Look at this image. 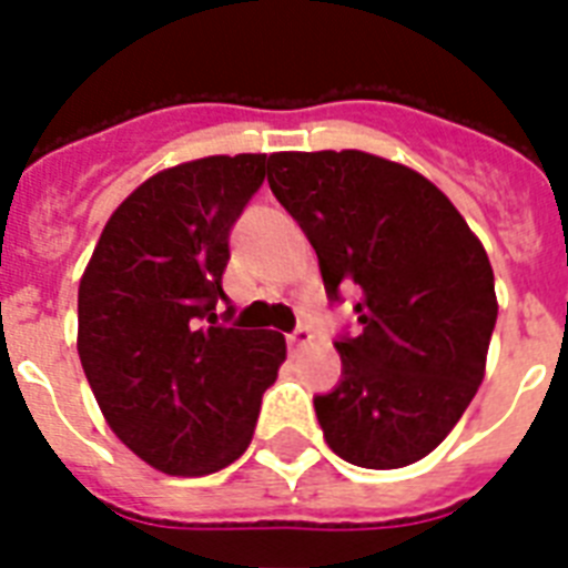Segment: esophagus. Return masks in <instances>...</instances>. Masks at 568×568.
<instances>
[{"instance_id": "esophagus-1", "label": "esophagus", "mask_w": 568, "mask_h": 568, "mask_svg": "<svg viewBox=\"0 0 568 568\" xmlns=\"http://www.w3.org/2000/svg\"><path fill=\"white\" fill-rule=\"evenodd\" d=\"M312 342V329L310 327H297V329H292V333H288V347H294V351H297V347H303V345H310Z\"/></svg>"}]
</instances>
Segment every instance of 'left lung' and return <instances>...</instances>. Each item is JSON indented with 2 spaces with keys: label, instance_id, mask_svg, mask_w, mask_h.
Listing matches in <instances>:
<instances>
[{
  "label": "left lung",
  "instance_id": "1",
  "mask_svg": "<svg viewBox=\"0 0 568 568\" xmlns=\"http://www.w3.org/2000/svg\"><path fill=\"white\" fill-rule=\"evenodd\" d=\"M267 185L318 253L329 303L356 297L324 439L363 468L427 457L471 404L498 301L484 244L422 173L359 150L274 153Z\"/></svg>",
  "mask_w": 568,
  "mask_h": 568
}]
</instances>
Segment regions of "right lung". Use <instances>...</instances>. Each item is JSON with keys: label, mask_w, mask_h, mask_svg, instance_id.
Here are the masks:
<instances>
[{"label": "right lung", "mask_w": 568, "mask_h": 568, "mask_svg": "<svg viewBox=\"0 0 568 568\" xmlns=\"http://www.w3.org/2000/svg\"><path fill=\"white\" fill-rule=\"evenodd\" d=\"M265 173L262 153L155 173L111 214L79 283V359L93 397L118 439L164 475L235 463L285 359L280 333L232 327L221 285L230 230Z\"/></svg>", "instance_id": "add662e5"}]
</instances>
